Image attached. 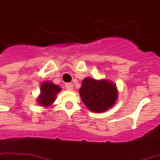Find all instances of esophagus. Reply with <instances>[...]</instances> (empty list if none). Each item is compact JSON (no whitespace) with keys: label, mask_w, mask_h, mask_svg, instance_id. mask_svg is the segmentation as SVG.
<instances>
[{"label":"esophagus","mask_w":160,"mask_h":160,"mask_svg":"<svg viewBox=\"0 0 160 160\" xmlns=\"http://www.w3.org/2000/svg\"><path fill=\"white\" fill-rule=\"evenodd\" d=\"M65 87H66V89L67 90H72L73 89V84H71V83H67V84H66Z\"/></svg>","instance_id":"esophagus-1"}]
</instances>
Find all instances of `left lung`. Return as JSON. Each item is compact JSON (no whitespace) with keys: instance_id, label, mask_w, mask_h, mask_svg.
I'll list each match as a JSON object with an SVG mask.
<instances>
[{"instance_id":"obj_1","label":"left lung","mask_w":160,"mask_h":160,"mask_svg":"<svg viewBox=\"0 0 160 160\" xmlns=\"http://www.w3.org/2000/svg\"><path fill=\"white\" fill-rule=\"evenodd\" d=\"M79 91L84 105L94 112H105L113 106L118 98L116 85L106 80L86 77Z\"/></svg>"}]
</instances>
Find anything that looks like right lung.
I'll list each match as a JSON object with an SVG mask.
<instances>
[{
  "label": "right lung",
  "instance_id": "add662e5",
  "mask_svg": "<svg viewBox=\"0 0 160 160\" xmlns=\"http://www.w3.org/2000/svg\"><path fill=\"white\" fill-rule=\"evenodd\" d=\"M60 86L49 81H44L41 85V93L38 96V102L41 106L48 107L55 101L57 94L61 91Z\"/></svg>",
  "mask_w": 160,
  "mask_h": 160
}]
</instances>
